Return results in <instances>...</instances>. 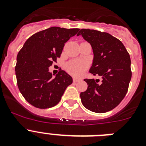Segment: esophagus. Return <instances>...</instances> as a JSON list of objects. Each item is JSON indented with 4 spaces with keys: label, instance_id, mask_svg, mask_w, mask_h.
I'll list each match as a JSON object with an SVG mask.
<instances>
[{
    "label": "esophagus",
    "instance_id": "34e87169",
    "mask_svg": "<svg viewBox=\"0 0 146 146\" xmlns=\"http://www.w3.org/2000/svg\"><path fill=\"white\" fill-rule=\"evenodd\" d=\"M79 80H80L79 79H77V78H73V82H78Z\"/></svg>",
    "mask_w": 146,
    "mask_h": 146
}]
</instances>
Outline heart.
I'll list each match as a JSON object with an SVG mask.
<instances>
[{"label":"heart","instance_id":"1","mask_svg":"<svg viewBox=\"0 0 146 146\" xmlns=\"http://www.w3.org/2000/svg\"><path fill=\"white\" fill-rule=\"evenodd\" d=\"M87 69V65L80 60H72L66 65V69L69 74L74 77H80Z\"/></svg>","mask_w":146,"mask_h":146}]
</instances>
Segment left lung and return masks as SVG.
<instances>
[{
  "label": "left lung",
  "instance_id": "1",
  "mask_svg": "<svg viewBox=\"0 0 146 146\" xmlns=\"http://www.w3.org/2000/svg\"><path fill=\"white\" fill-rule=\"evenodd\" d=\"M82 36L90 43L94 59L89 72L102 80L85 79L88 88L80 93L83 106L97 113L114 109L126 96L131 80V59L123 43L110 33L96 30L81 29Z\"/></svg>",
  "mask_w": 146,
  "mask_h": 146
}]
</instances>
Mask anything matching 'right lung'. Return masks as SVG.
<instances>
[{
  "label": "right lung",
  "instance_id": "add662e5",
  "mask_svg": "<svg viewBox=\"0 0 146 146\" xmlns=\"http://www.w3.org/2000/svg\"><path fill=\"white\" fill-rule=\"evenodd\" d=\"M79 30L51 27L32 35L18 52L15 66L17 86L33 106L40 109L55 106L72 83V77L64 70L52 77L49 67L60 58L64 44Z\"/></svg>",
  "mask_w": 146,
  "mask_h": 146
}]
</instances>
